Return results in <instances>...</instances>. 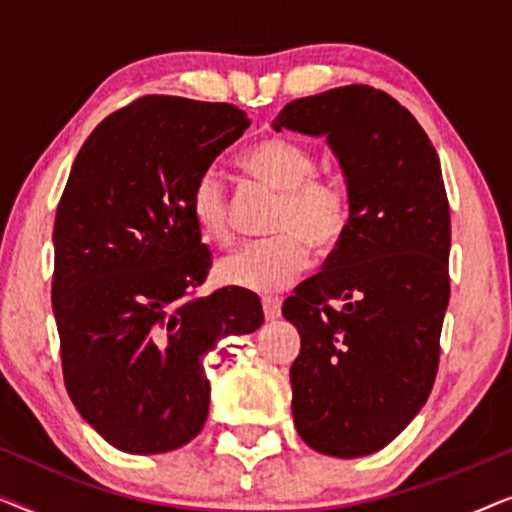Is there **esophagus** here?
Returning a JSON list of instances; mask_svg holds the SVG:
<instances>
[{"instance_id": "obj_1", "label": "esophagus", "mask_w": 512, "mask_h": 512, "mask_svg": "<svg viewBox=\"0 0 512 512\" xmlns=\"http://www.w3.org/2000/svg\"><path fill=\"white\" fill-rule=\"evenodd\" d=\"M263 314L268 321L277 319L279 314H282V300H279L277 296H265L263 298Z\"/></svg>"}]
</instances>
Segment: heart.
Here are the masks:
<instances>
[{
    "instance_id": "obj_1",
    "label": "heart",
    "mask_w": 512,
    "mask_h": 512,
    "mask_svg": "<svg viewBox=\"0 0 512 512\" xmlns=\"http://www.w3.org/2000/svg\"><path fill=\"white\" fill-rule=\"evenodd\" d=\"M242 165L251 177L282 193L270 223L277 235L244 244L221 258L219 277L237 289L282 291L310 265V247L328 251L345 237L352 216L349 195L338 179L317 177V160L291 139H261L244 151ZM191 214L202 235L219 244L230 242L228 184L214 167L195 181Z\"/></svg>"
}]
</instances>
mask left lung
I'll return each mask as SVG.
<instances>
[{"instance_id":"1","label":"left lung","mask_w":512,"mask_h":512,"mask_svg":"<svg viewBox=\"0 0 512 512\" xmlns=\"http://www.w3.org/2000/svg\"><path fill=\"white\" fill-rule=\"evenodd\" d=\"M272 128L326 137L352 205L324 268L282 307L300 333L293 424L312 450L366 457L415 419L438 373L450 303L440 160L408 109L359 83L289 102Z\"/></svg>"}]
</instances>
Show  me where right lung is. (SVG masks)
<instances>
[{
  "label": "right lung",
  "mask_w": 512,
  "mask_h": 512,
  "mask_svg": "<svg viewBox=\"0 0 512 512\" xmlns=\"http://www.w3.org/2000/svg\"><path fill=\"white\" fill-rule=\"evenodd\" d=\"M249 123L226 102L146 95L104 118L69 172L53 226L62 375L81 417L123 452H170L198 436L202 359L263 324L247 289L191 298L212 268L193 186Z\"/></svg>",
  "instance_id": "add662e5"
}]
</instances>
